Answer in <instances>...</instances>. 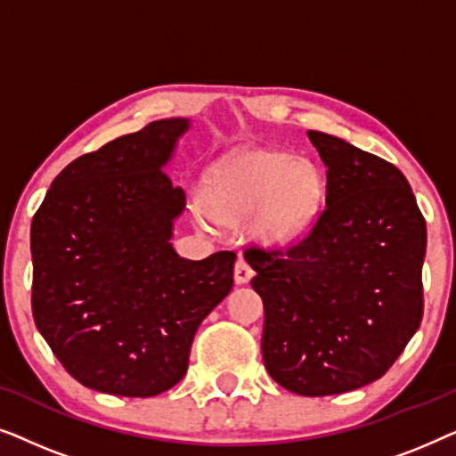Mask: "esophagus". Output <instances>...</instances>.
<instances>
[{
    "label": "esophagus",
    "mask_w": 456,
    "mask_h": 456,
    "mask_svg": "<svg viewBox=\"0 0 456 456\" xmlns=\"http://www.w3.org/2000/svg\"><path fill=\"white\" fill-rule=\"evenodd\" d=\"M251 278H253V267L248 265V261L245 257L236 259V265H234L236 284H247Z\"/></svg>",
    "instance_id": "1"
}]
</instances>
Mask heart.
<instances>
[{
	"instance_id": "heart-1",
	"label": "heart",
	"mask_w": 456,
	"mask_h": 456,
	"mask_svg": "<svg viewBox=\"0 0 456 456\" xmlns=\"http://www.w3.org/2000/svg\"><path fill=\"white\" fill-rule=\"evenodd\" d=\"M209 214L236 224L255 217V232L270 247H289L320 214L326 180L307 159L276 149H245L217 161L203 180Z\"/></svg>"
}]
</instances>
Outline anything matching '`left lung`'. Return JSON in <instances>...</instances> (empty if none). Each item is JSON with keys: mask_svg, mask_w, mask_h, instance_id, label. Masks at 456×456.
Instances as JSON below:
<instances>
[{"mask_svg": "<svg viewBox=\"0 0 456 456\" xmlns=\"http://www.w3.org/2000/svg\"><path fill=\"white\" fill-rule=\"evenodd\" d=\"M326 172V209L286 253L247 248L264 298L261 353L301 396L379 379L423 315L426 220L396 166L338 136L307 130Z\"/></svg>", "mask_w": 456, "mask_h": 456, "instance_id": "left-lung-1", "label": "left lung"}]
</instances>
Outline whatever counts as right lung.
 Wrapping results in <instances>:
<instances>
[{
    "instance_id": "1",
    "label": "right lung",
    "mask_w": 456,
    "mask_h": 456,
    "mask_svg": "<svg viewBox=\"0 0 456 456\" xmlns=\"http://www.w3.org/2000/svg\"><path fill=\"white\" fill-rule=\"evenodd\" d=\"M189 128L167 118L80 155L33 217L35 323L86 388L141 398L170 390L197 328L232 290L236 253L191 261L170 242L186 197L164 167Z\"/></svg>"
}]
</instances>
